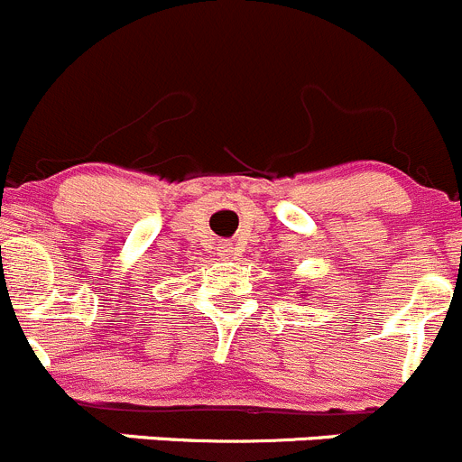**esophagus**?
I'll use <instances>...</instances> for the list:
<instances>
[{"instance_id":"obj_1","label":"esophagus","mask_w":462,"mask_h":462,"mask_svg":"<svg viewBox=\"0 0 462 462\" xmlns=\"http://www.w3.org/2000/svg\"><path fill=\"white\" fill-rule=\"evenodd\" d=\"M220 251H222L220 255H225V258H231V255H233V246H231V245H225V246H220Z\"/></svg>"}]
</instances>
